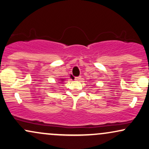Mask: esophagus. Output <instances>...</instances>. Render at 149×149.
<instances>
[{"instance_id": "esophagus-1", "label": "esophagus", "mask_w": 149, "mask_h": 149, "mask_svg": "<svg viewBox=\"0 0 149 149\" xmlns=\"http://www.w3.org/2000/svg\"><path fill=\"white\" fill-rule=\"evenodd\" d=\"M81 78V77H75V78H74V80L75 81H80Z\"/></svg>"}]
</instances>
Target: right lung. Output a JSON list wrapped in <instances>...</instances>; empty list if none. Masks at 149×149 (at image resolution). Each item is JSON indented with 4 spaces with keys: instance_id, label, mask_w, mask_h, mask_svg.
<instances>
[{
    "instance_id": "1",
    "label": "right lung",
    "mask_w": 149,
    "mask_h": 149,
    "mask_svg": "<svg viewBox=\"0 0 149 149\" xmlns=\"http://www.w3.org/2000/svg\"><path fill=\"white\" fill-rule=\"evenodd\" d=\"M63 79H61V80H59V81H61L60 82H61V81H63ZM61 83H62V82H61Z\"/></svg>"
}]
</instances>
